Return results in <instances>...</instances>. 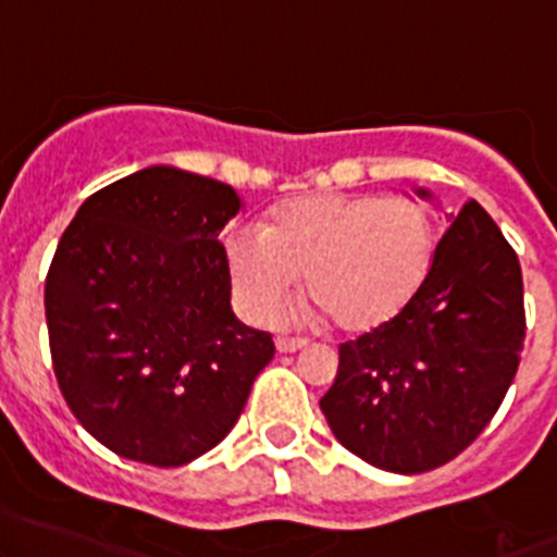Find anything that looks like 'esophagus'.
Masks as SVG:
<instances>
[{
    "instance_id": "34e87169",
    "label": "esophagus",
    "mask_w": 557,
    "mask_h": 557,
    "mask_svg": "<svg viewBox=\"0 0 557 557\" xmlns=\"http://www.w3.org/2000/svg\"><path fill=\"white\" fill-rule=\"evenodd\" d=\"M274 345H277V352H296V350H301V347H307V339H296V336H280Z\"/></svg>"
}]
</instances>
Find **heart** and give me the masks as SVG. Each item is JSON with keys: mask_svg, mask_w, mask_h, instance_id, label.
I'll use <instances>...</instances> for the list:
<instances>
[{"mask_svg": "<svg viewBox=\"0 0 557 557\" xmlns=\"http://www.w3.org/2000/svg\"><path fill=\"white\" fill-rule=\"evenodd\" d=\"M434 261V226L404 196L318 194L274 207L261 228L226 237L237 310L250 320L277 310L305 274L314 305L299 318L331 314L342 331L391 323L412 301Z\"/></svg>", "mask_w": 557, "mask_h": 557, "instance_id": "heart-1", "label": "heart"}]
</instances>
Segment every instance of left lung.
Segmentation results:
<instances>
[{
  "label": "left lung",
  "instance_id": "left-lung-1",
  "mask_svg": "<svg viewBox=\"0 0 557 557\" xmlns=\"http://www.w3.org/2000/svg\"><path fill=\"white\" fill-rule=\"evenodd\" d=\"M434 201L429 188H414ZM525 339L522 274L502 228L469 201L429 277L391 323L339 345L320 398L336 440L393 474H420L471 445L502 407Z\"/></svg>",
  "mask_w": 557,
  "mask_h": 557
}]
</instances>
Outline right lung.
<instances>
[{
    "label": "right lung",
    "mask_w": 557,
    "mask_h": 557,
    "mask_svg": "<svg viewBox=\"0 0 557 557\" xmlns=\"http://www.w3.org/2000/svg\"><path fill=\"white\" fill-rule=\"evenodd\" d=\"M245 201L221 180L145 166L88 196L45 280L61 393L121 458L183 466L218 445L272 361L232 310L218 234Z\"/></svg>",
    "instance_id": "obj_1"
}]
</instances>
